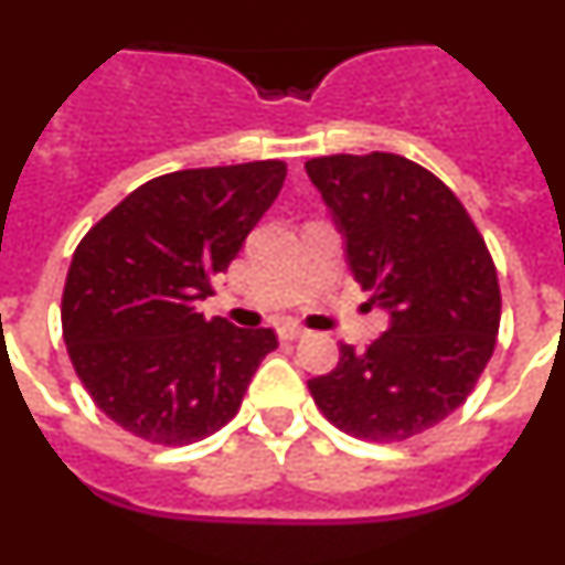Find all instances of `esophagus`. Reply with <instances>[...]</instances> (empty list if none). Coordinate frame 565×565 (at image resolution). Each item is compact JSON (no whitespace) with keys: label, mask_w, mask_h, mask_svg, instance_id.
I'll return each instance as SVG.
<instances>
[{"label":"esophagus","mask_w":565,"mask_h":565,"mask_svg":"<svg viewBox=\"0 0 565 565\" xmlns=\"http://www.w3.org/2000/svg\"><path fill=\"white\" fill-rule=\"evenodd\" d=\"M306 328L302 326H297V322H286V326L279 328V337L282 339H288V342H294V339H299V337H306Z\"/></svg>","instance_id":"obj_1"}]
</instances>
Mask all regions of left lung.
Returning <instances> with one entry per match:
<instances>
[{
  "mask_svg": "<svg viewBox=\"0 0 565 565\" xmlns=\"http://www.w3.org/2000/svg\"><path fill=\"white\" fill-rule=\"evenodd\" d=\"M348 243V263L391 328L308 382L322 416L353 438L407 441L458 411L495 351L501 286L463 203L393 152L306 161Z\"/></svg>",
  "mask_w": 565,
  "mask_h": 565,
  "instance_id": "left-lung-1",
  "label": "left lung"
}]
</instances>
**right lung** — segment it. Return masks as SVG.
I'll list each match as a JSON object with an SVG mask.
<instances>
[{
  "instance_id": "add662e5",
  "label": "right lung",
  "mask_w": 565,
  "mask_h": 565,
  "mask_svg": "<svg viewBox=\"0 0 565 565\" xmlns=\"http://www.w3.org/2000/svg\"><path fill=\"white\" fill-rule=\"evenodd\" d=\"M286 181L282 161L181 169L129 192L76 246L62 333L84 391L118 427L186 447L237 416L271 328L206 319L198 302Z\"/></svg>"
}]
</instances>
